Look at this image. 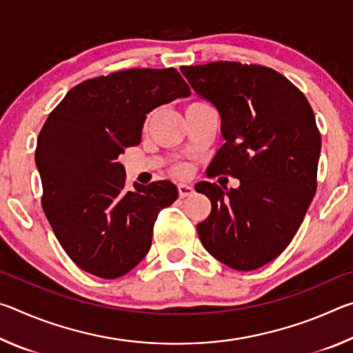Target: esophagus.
I'll list each match as a JSON object with an SVG mask.
<instances>
[{
  "label": "esophagus",
  "mask_w": 353,
  "mask_h": 353,
  "mask_svg": "<svg viewBox=\"0 0 353 353\" xmlns=\"http://www.w3.org/2000/svg\"><path fill=\"white\" fill-rule=\"evenodd\" d=\"M194 193V188L188 183H179V196L181 198H187V196H191Z\"/></svg>",
  "instance_id": "esophagus-1"
}]
</instances>
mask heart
<instances>
[{
	"label": "heart",
	"instance_id": "heart-1",
	"mask_svg": "<svg viewBox=\"0 0 353 353\" xmlns=\"http://www.w3.org/2000/svg\"><path fill=\"white\" fill-rule=\"evenodd\" d=\"M179 172H183V170H179Z\"/></svg>",
	"mask_w": 353,
	"mask_h": 353
}]
</instances>
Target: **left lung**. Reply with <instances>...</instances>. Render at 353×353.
I'll return each mask as SVG.
<instances>
[{
  "instance_id": "left-lung-1",
  "label": "left lung",
  "mask_w": 353,
  "mask_h": 353,
  "mask_svg": "<svg viewBox=\"0 0 353 353\" xmlns=\"http://www.w3.org/2000/svg\"><path fill=\"white\" fill-rule=\"evenodd\" d=\"M193 90L214 105L225 140L207 174L240 179L238 188L196 185L212 202L198 224L201 243L236 271L283 252L316 193L321 135L297 87L276 70L240 62L182 67Z\"/></svg>"
}]
</instances>
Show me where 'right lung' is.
<instances>
[{
  "instance_id": "obj_1",
  "label": "right lung",
  "mask_w": 353,
  "mask_h": 353,
  "mask_svg": "<svg viewBox=\"0 0 353 353\" xmlns=\"http://www.w3.org/2000/svg\"><path fill=\"white\" fill-rule=\"evenodd\" d=\"M190 93L174 68H132L81 82L50 113L35 149L41 205L81 270L117 279L149 252L157 214L179 191L170 181L128 190L118 157L140 145L149 112Z\"/></svg>"
}]
</instances>
